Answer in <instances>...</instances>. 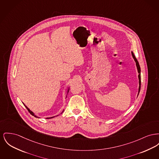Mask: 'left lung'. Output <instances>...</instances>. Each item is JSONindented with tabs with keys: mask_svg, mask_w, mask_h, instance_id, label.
<instances>
[{
	"mask_svg": "<svg viewBox=\"0 0 159 159\" xmlns=\"http://www.w3.org/2000/svg\"><path fill=\"white\" fill-rule=\"evenodd\" d=\"M131 55L133 56V59H134V61H135V62H136V67H137V69H138V73H139V75H138V78H139V90H138V95H139V92H140V84H141V80H140V66H139V62H138V61L137 59L136 58V57H135V56L134 55V53H133V52H131Z\"/></svg>",
	"mask_w": 159,
	"mask_h": 159,
	"instance_id": "8db88e82",
	"label": "left lung"
}]
</instances>
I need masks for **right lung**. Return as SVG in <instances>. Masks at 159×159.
I'll use <instances>...</instances> for the list:
<instances>
[{
  "label": "right lung",
  "mask_w": 159,
  "mask_h": 159,
  "mask_svg": "<svg viewBox=\"0 0 159 159\" xmlns=\"http://www.w3.org/2000/svg\"><path fill=\"white\" fill-rule=\"evenodd\" d=\"M69 90H70V88H68V90H67V93H66V97H67V95H68V92H69ZM23 104L25 106V107H26V109H28V111L29 112V113H30V114H31L32 116H34L35 118H38L37 116H36L34 112H32V111H30V110L29 109L28 107H27V106H26V105H25L24 103H23ZM64 109L63 110V111H62V112L61 113H61H62L64 112ZM58 115L54 116H52V117H48V118H46V119H50V118H54V117H56V116H58Z\"/></svg>",
  "instance_id": "add662e5"
}]
</instances>
